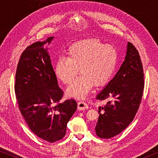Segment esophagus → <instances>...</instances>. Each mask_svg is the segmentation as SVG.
I'll use <instances>...</instances> for the list:
<instances>
[{
    "instance_id": "34e87169",
    "label": "esophagus",
    "mask_w": 158,
    "mask_h": 158,
    "mask_svg": "<svg viewBox=\"0 0 158 158\" xmlns=\"http://www.w3.org/2000/svg\"><path fill=\"white\" fill-rule=\"evenodd\" d=\"M89 108V105L86 103H85L84 102H78V109L79 110H85Z\"/></svg>"
}]
</instances>
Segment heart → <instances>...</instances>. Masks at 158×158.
Segmentation results:
<instances>
[{
	"label": "heart",
	"instance_id": "1",
	"mask_svg": "<svg viewBox=\"0 0 158 158\" xmlns=\"http://www.w3.org/2000/svg\"><path fill=\"white\" fill-rule=\"evenodd\" d=\"M118 53L114 47L104 44L100 40L89 38L76 42L67 50L66 58H60L55 64L54 73L58 80L69 84L67 95L84 99L94 84L100 86L107 83L116 69Z\"/></svg>",
	"mask_w": 158,
	"mask_h": 158
}]
</instances>
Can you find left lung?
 I'll use <instances>...</instances> for the list:
<instances>
[{
	"label": "left lung",
	"instance_id": "obj_1",
	"mask_svg": "<svg viewBox=\"0 0 158 158\" xmlns=\"http://www.w3.org/2000/svg\"><path fill=\"white\" fill-rule=\"evenodd\" d=\"M143 87L139 54L135 46L127 42L126 56L119 70L96 96L97 100L107 101L99 107L100 116L95 128L99 137L110 139L131 123L139 107Z\"/></svg>",
	"mask_w": 158,
	"mask_h": 158
}]
</instances>
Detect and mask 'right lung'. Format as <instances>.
Here are the masks:
<instances>
[{"label":"right lung","instance_id":"1","mask_svg":"<svg viewBox=\"0 0 158 158\" xmlns=\"http://www.w3.org/2000/svg\"><path fill=\"white\" fill-rule=\"evenodd\" d=\"M53 37L35 42L23 51L15 85L19 108L26 123L37 137L51 143L65 137L67 124L77 107L74 99L59 102L63 92L58 85L48 49L44 48Z\"/></svg>","mask_w":158,"mask_h":158}]
</instances>
